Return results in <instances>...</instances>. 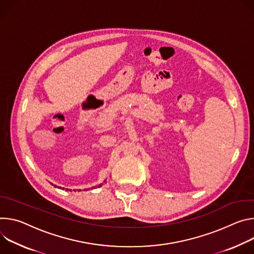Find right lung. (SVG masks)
I'll list each match as a JSON object with an SVG mask.
<instances>
[{"label": "right lung", "mask_w": 254, "mask_h": 254, "mask_svg": "<svg viewBox=\"0 0 254 254\" xmlns=\"http://www.w3.org/2000/svg\"><path fill=\"white\" fill-rule=\"evenodd\" d=\"M102 186H103V184H101V185H99V188H100V187H102ZM54 187H55V186H54ZM60 189H62V188H61V187H60ZM66 190H67V189H66Z\"/></svg>", "instance_id": "add662e5"}]
</instances>
